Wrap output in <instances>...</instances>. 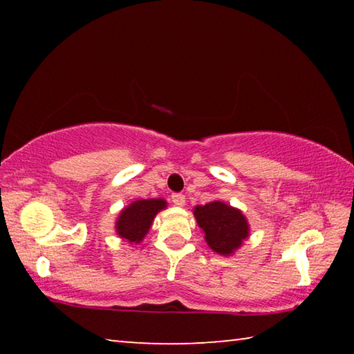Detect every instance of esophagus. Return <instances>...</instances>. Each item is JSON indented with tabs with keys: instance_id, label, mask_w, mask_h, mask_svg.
<instances>
[{
	"instance_id": "obj_1",
	"label": "esophagus",
	"mask_w": 354,
	"mask_h": 354,
	"mask_svg": "<svg viewBox=\"0 0 354 354\" xmlns=\"http://www.w3.org/2000/svg\"><path fill=\"white\" fill-rule=\"evenodd\" d=\"M171 201H173V205H176V206H184L185 205V195H183V194H173L171 195Z\"/></svg>"
}]
</instances>
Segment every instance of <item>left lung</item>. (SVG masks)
I'll return each mask as SVG.
<instances>
[{
    "instance_id": "obj_1",
    "label": "left lung",
    "mask_w": 354,
    "mask_h": 354,
    "mask_svg": "<svg viewBox=\"0 0 354 354\" xmlns=\"http://www.w3.org/2000/svg\"><path fill=\"white\" fill-rule=\"evenodd\" d=\"M195 218L205 231L209 247L218 254H232L248 237V223L241 211L221 201L207 203L195 207Z\"/></svg>"
}]
</instances>
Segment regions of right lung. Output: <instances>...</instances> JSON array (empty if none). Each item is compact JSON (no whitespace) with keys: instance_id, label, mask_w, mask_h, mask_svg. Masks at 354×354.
Listing matches in <instances>:
<instances>
[{"instance_id":"add662e5","label":"right lung","mask_w":354,"mask_h":354,"mask_svg":"<svg viewBox=\"0 0 354 354\" xmlns=\"http://www.w3.org/2000/svg\"><path fill=\"white\" fill-rule=\"evenodd\" d=\"M164 200H139L123 209L117 220V232L120 237L131 243H139L151 226L154 215L165 207Z\"/></svg>"}]
</instances>
